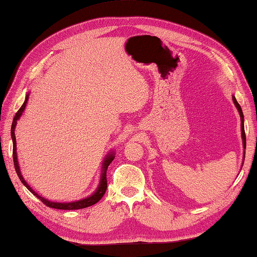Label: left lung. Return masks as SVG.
<instances>
[{
    "mask_svg": "<svg viewBox=\"0 0 257 257\" xmlns=\"http://www.w3.org/2000/svg\"><path fill=\"white\" fill-rule=\"evenodd\" d=\"M233 101L236 105V108H237L238 112L240 114V121H242V138H243V146H244V149L246 148V136H245V130H244V114H243V111H242V108H240L239 103L237 102V100L235 99V97H233ZM245 157V155H244Z\"/></svg>",
    "mask_w": 257,
    "mask_h": 257,
    "instance_id": "1",
    "label": "left lung"
}]
</instances>
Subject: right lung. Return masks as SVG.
I'll use <instances>...</instances> for the list:
<instances>
[{"instance_id":"add662e5","label":"right lung","mask_w":257,"mask_h":257,"mask_svg":"<svg viewBox=\"0 0 257 257\" xmlns=\"http://www.w3.org/2000/svg\"><path fill=\"white\" fill-rule=\"evenodd\" d=\"M28 99H29V94L25 97L24 100V103L22 104V107L18 110V112L15 113L14 115V119H13V122H12V127H11V136H12V140H13V162H14V168H15V172H17L18 176L20 180H21L22 184L27 187L30 192H31L33 195L37 196V197L41 200V202L45 205L48 206V207H51V208H55V209H64V210H72V209H82V208H87L89 206H92L95 203H98L100 199L102 198V196L104 195L105 190H107V169H108V166L112 163V160L114 158L113 154H109L107 156V158L104 159L103 162V167H102V174H101V180H100V185L97 189V192H95L93 195L90 196V197H87L84 199L81 200H78V202H72V203H53V202H49L48 199H44L41 196H39L37 193L34 192V190L30 187L28 185V183L25 182L24 178L22 177L21 172H20V167H19V163H18V157H17V140H15V134H14V129H15V125H17V122L19 118L21 117V114L23 113L24 109H25V105H27L28 102Z\"/></svg>"}]
</instances>
